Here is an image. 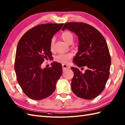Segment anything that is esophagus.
Wrapping results in <instances>:
<instances>
[{
    "instance_id": "34e87169",
    "label": "esophagus",
    "mask_w": 125,
    "mask_h": 125,
    "mask_svg": "<svg viewBox=\"0 0 125 125\" xmlns=\"http://www.w3.org/2000/svg\"><path fill=\"white\" fill-rule=\"evenodd\" d=\"M62 68L63 70H65V69H68L70 68V66L68 65V64H62Z\"/></svg>"
}]
</instances>
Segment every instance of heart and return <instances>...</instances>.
<instances>
[{
  "mask_svg": "<svg viewBox=\"0 0 125 125\" xmlns=\"http://www.w3.org/2000/svg\"><path fill=\"white\" fill-rule=\"evenodd\" d=\"M61 38L65 41L66 43L69 44H71L74 41V35L70 31H65L61 35ZM55 40L52 39L51 40L50 43V50H52L54 49ZM72 54H62L57 55L55 57V60L58 62L62 63H67L69 62L70 58L72 57Z\"/></svg>",
  "mask_w": 125,
  "mask_h": 125,
  "instance_id": "b5f03b06",
  "label": "heart"
}]
</instances>
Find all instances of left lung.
I'll use <instances>...</instances> for the list:
<instances>
[{
  "label": "left lung",
  "instance_id": "8db88e82",
  "mask_svg": "<svg viewBox=\"0 0 125 125\" xmlns=\"http://www.w3.org/2000/svg\"><path fill=\"white\" fill-rule=\"evenodd\" d=\"M65 29L78 38V52L73 62L78 67L87 68L83 73L71 67L74 73L71 89L79 98L92 99L103 92L110 76L111 60L106 41L96 28L87 23H65L62 30Z\"/></svg>",
  "mask_w": 125,
  "mask_h": 125
}]
</instances>
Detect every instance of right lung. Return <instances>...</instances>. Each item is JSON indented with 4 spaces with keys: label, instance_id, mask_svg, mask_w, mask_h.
Wrapping results in <instances>:
<instances>
[{
    "label": "right lung",
    "instance_id": "obj_1",
    "mask_svg": "<svg viewBox=\"0 0 125 125\" xmlns=\"http://www.w3.org/2000/svg\"><path fill=\"white\" fill-rule=\"evenodd\" d=\"M63 23H46L25 33L19 41L15 59V71L24 94L34 100H41L55 91L62 73V64L52 63V67L42 69L44 60L52 57L50 43Z\"/></svg>",
    "mask_w": 125,
    "mask_h": 125
}]
</instances>
